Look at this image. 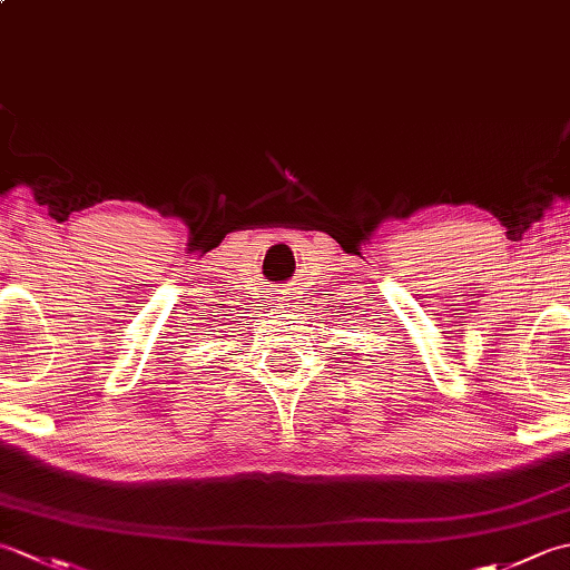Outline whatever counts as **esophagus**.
<instances>
[{
  "label": "esophagus",
  "mask_w": 570,
  "mask_h": 570,
  "mask_svg": "<svg viewBox=\"0 0 570 570\" xmlns=\"http://www.w3.org/2000/svg\"><path fill=\"white\" fill-rule=\"evenodd\" d=\"M274 306H272V311H278V313H286V308H288V304H286V301H288V296H286V288H282V292H278L274 298Z\"/></svg>",
  "instance_id": "34e87169"
}]
</instances>
